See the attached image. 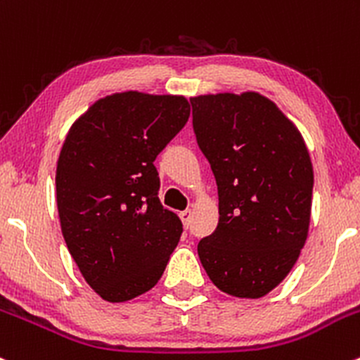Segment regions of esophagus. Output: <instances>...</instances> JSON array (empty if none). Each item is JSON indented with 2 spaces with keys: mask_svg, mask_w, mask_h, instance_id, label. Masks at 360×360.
Here are the masks:
<instances>
[{
  "mask_svg": "<svg viewBox=\"0 0 360 360\" xmlns=\"http://www.w3.org/2000/svg\"><path fill=\"white\" fill-rule=\"evenodd\" d=\"M179 217H181V221H183L184 228H188V226H190V222H191V210H184V212H181Z\"/></svg>",
  "mask_w": 360,
  "mask_h": 360,
  "instance_id": "esophagus-1",
  "label": "esophagus"
}]
</instances>
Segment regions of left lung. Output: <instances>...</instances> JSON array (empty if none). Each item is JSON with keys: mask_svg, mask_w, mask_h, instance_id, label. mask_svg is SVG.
Instances as JSON below:
<instances>
[{"mask_svg": "<svg viewBox=\"0 0 360 360\" xmlns=\"http://www.w3.org/2000/svg\"><path fill=\"white\" fill-rule=\"evenodd\" d=\"M193 131L219 193V224L198 243L210 281L260 298L288 276L304 248L314 170L304 138L253 91L191 98Z\"/></svg>", "mask_w": 360, "mask_h": 360, "instance_id": "8db88e82", "label": "left lung"}]
</instances>
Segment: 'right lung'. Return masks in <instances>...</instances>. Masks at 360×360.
I'll return each mask as SVG.
<instances>
[{"label": "right lung", "mask_w": 360, "mask_h": 360, "mask_svg": "<svg viewBox=\"0 0 360 360\" xmlns=\"http://www.w3.org/2000/svg\"><path fill=\"white\" fill-rule=\"evenodd\" d=\"M190 117L184 96L115 93L72 124L56 164L63 240L103 300L127 302L153 288L183 224L158 200L155 158Z\"/></svg>", "instance_id": "obj_1"}]
</instances>
